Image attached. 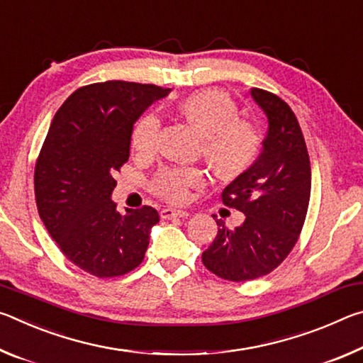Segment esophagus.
Returning a JSON list of instances; mask_svg holds the SVG:
<instances>
[{
	"label": "esophagus",
	"mask_w": 363,
	"mask_h": 363,
	"mask_svg": "<svg viewBox=\"0 0 363 363\" xmlns=\"http://www.w3.org/2000/svg\"><path fill=\"white\" fill-rule=\"evenodd\" d=\"M162 218L163 219H173V218H187L189 213L184 210H176V208H164L162 210Z\"/></svg>",
	"instance_id": "obj_1"
}]
</instances>
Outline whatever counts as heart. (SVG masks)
<instances>
[{
  "mask_svg": "<svg viewBox=\"0 0 363 363\" xmlns=\"http://www.w3.org/2000/svg\"><path fill=\"white\" fill-rule=\"evenodd\" d=\"M177 113L201 136L203 155L216 174L230 177L243 173L255 162L261 147V134L253 121L238 116L229 96L216 89H205L187 96L177 106ZM160 118L149 112L140 116L133 130V149L149 157L157 149ZM199 168H164L153 179L152 187L162 199L181 203L189 190L205 182Z\"/></svg>",
  "mask_w": 363,
  "mask_h": 363,
  "instance_id": "b5f03b06",
  "label": "heart"
}]
</instances>
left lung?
<instances>
[{
    "label": "left lung",
    "mask_w": 363,
    "mask_h": 363,
    "mask_svg": "<svg viewBox=\"0 0 363 363\" xmlns=\"http://www.w3.org/2000/svg\"><path fill=\"white\" fill-rule=\"evenodd\" d=\"M267 116L262 150L251 167L224 189V205L245 214L229 229L216 219L218 235L201 255L218 277L247 281L262 277L290 255L303 229L311 199V162L296 115L279 96L251 88Z\"/></svg>",
    "instance_id": "obj_1"
}]
</instances>
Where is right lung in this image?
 Segmentation results:
<instances>
[{"label":"right lung","mask_w":363,"mask_h":363,"mask_svg":"<svg viewBox=\"0 0 363 363\" xmlns=\"http://www.w3.org/2000/svg\"><path fill=\"white\" fill-rule=\"evenodd\" d=\"M169 91L128 82L83 86L49 126L35 167L36 206L67 259L96 277L136 269L160 220L152 206L121 214L112 192L130 158L134 123Z\"/></svg>","instance_id":"right-lung-1"}]
</instances>
